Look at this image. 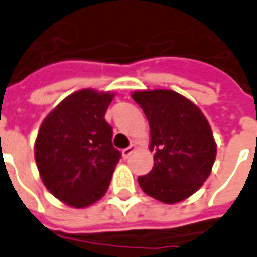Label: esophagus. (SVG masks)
Wrapping results in <instances>:
<instances>
[{
    "label": "esophagus",
    "instance_id": "obj_1",
    "mask_svg": "<svg viewBox=\"0 0 257 257\" xmlns=\"http://www.w3.org/2000/svg\"><path fill=\"white\" fill-rule=\"evenodd\" d=\"M135 150H136V144L132 143L131 146H129V147L123 148V150H122V157L126 159V158H129V155H131V154L134 153Z\"/></svg>",
    "mask_w": 257,
    "mask_h": 257
}]
</instances>
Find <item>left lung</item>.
I'll use <instances>...</instances> for the list:
<instances>
[{"label":"left lung","instance_id":"8db88e82","mask_svg":"<svg viewBox=\"0 0 257 257\" xmlns=\"http://www.w3.org/2000/svg\"><path fill=\"white\" fill-rule=\"evenodd\" d=\"M132 98L150 123L154 167L138 178L144 193L174 204L206 182L215 162L211 126L196 104L176 91H136Z\"/></svg>","mask_w":257,"mask_h":257}]
</instances>
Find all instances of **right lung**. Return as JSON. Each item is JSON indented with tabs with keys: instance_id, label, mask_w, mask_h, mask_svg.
I'll use <instances>...</instances> for the list:
<instances>
[{
	"instance_id": "right-lung-1",
	"label": "right lung",
	"mask_w": 257,
	"mask_h": 257,
	"mask_svg": "<svg viewBox=\"0 0 257 257\" xmlns=\"http://www.w3.org/2000/svg\"><path fill=\"white\" fill-rule=\"evenodd\" d=\"M113 92L80 90L66 96L43 119L35 140L42 182L53 196L84 208L103 196L121 153L104 119Z\"/></svg>"
}]
</instances>
